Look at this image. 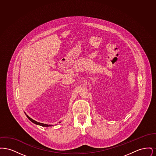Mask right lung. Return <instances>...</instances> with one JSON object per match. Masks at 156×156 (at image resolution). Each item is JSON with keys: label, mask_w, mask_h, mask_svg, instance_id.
I'll list each match as a JSON object with an SVG mask.
<instances>
[{"label": "right lung", "mask_w": 156, "mask_h": 156, "mask_svg": "<svg viewBox=\"0 0 156 156\" xmlns=\"http://www.w3.org/2000/svg\"><path fill=\"white\" fill-rule=\"evenodd\" d=\"M24 113L26 114V116L27 117V118H29V119L30 120L31 122H32L33 123H34V124H36V125H40V126H43V127H49V126H53L52 125H47V124H44V123H41L36 122V121H35L34 120H33V119H32L31 118H30L25 112H24ZM59 123H61V122H59Z\"/></svg>", "instance_id": "add662e5"}]
</instances>
